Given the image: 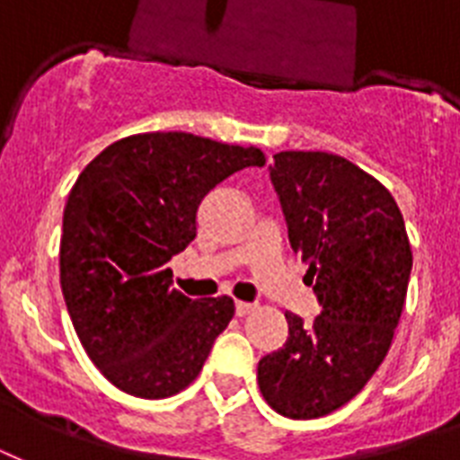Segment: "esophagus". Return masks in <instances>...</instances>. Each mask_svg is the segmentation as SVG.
I'll list each match as a JSON object with an SVG mask.
<instances>
[{
	"label": "esophagus",
	"mask_w": 460,
	"mask_h": 460,
	"mask_svg": "<svg viewBox=\"0 0 460 460\" xmlns=\"http://www.w3.org/2000/svg\"><path fill=\"white\" fill-rule=\"evenodd\" d=\"M252 310H255V303H243V301L236 303V314H238V317H245V314H251Z\"/></svg>",
	"instance_id": "1"
}]
</instances>
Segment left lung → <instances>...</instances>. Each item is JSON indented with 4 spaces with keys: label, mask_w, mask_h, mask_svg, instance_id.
<instances>
[{
    "label": "left lung",
    "mask_w": 460,
    "mask_h": 460,
    "mask_svg": "<svg viewBox=\"0 0 460 460\" xmlns=\"http://www.w3.org/2000/svg\"><path fill=\"white\" fill-rule=\"evenodd\" d=\"M270 181L320 314L287 313L288 339L260 360L258 385L277 413L313 420L349 403L382 365L413 255L392 193L349 159L279 153Z\"/></svg>",
    "instance_id": "left-lung-1"
}]
</instances>
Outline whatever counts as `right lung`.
Segmentation results:
<instances>
[{
    "mask_svg": "<svg viewBox=\"0 0 460 460\" xmlns=\"http://www.w3.org/2000/svg\"><path fill=\"white\" fill-rule=\"evenodd\" d=\"M262 164L258 147L169 131L117 140L81 172L64 208L61 291L83 349L121 392L166 399L202 370L234 301L179 294L166 262L195 238L202 198Z\"/></svg>",
    "mask_w": 460,
    "mask_h": 460,
    "instance_id": "right-lung-1",
    "label": "right lung"
}]
</instances>
